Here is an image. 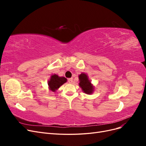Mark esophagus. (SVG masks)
<instances>
[{"instance_id": "1", "label": "esophagus", "mask_w": 146, "mask_h": 146, "mask_svg": "<svg viewBox=\"0 0 146 146\" xmlns=\"http://www.w3.org/2000/svg\"><path fill=\"white\" fill-rule=\"evenodd\" d=\"M68 82H69V83H73V78H68Z\"/></svg>"}]
</instances>
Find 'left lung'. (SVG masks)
Listing matches in <instances>:
<instances>
[{"instance_id": "obj_1", "label": "left lung", "mask_w": 146, "mask_h": 146, "mask_svg": "<svg viewBox=\"0 0 146 146\" xmlns=\"http://www.w3.org/2000/svg\"><path fill=\"white\" fill-rule=\"evenodd\" d=\"M78 78L80 80L79 85L82 88L83 91L88 94H92V92H93L94 88L91 85V82L88 79L87 75L82 73L79 76Z\"/></svg>"}]
</instances>
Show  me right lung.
<instances>
[{
    "label": "right lung",
    "mask_w": 146,
    "mask_h": 146,
    "mask_svg": "<svg viewBox=\"0 0 146 146\" xmlns=\"http://www.w3.org/2000/svg\"><path fill=\"white\" fill-rule=\"evenodd\" d=\"M67 81V79L63 77H58L57 75L55 74L51 76L50 80L48 82V85L49 86L50 90L55 92L58 88Z\"/></svg>",
    "instance_id": "1"
}]
</instances>
